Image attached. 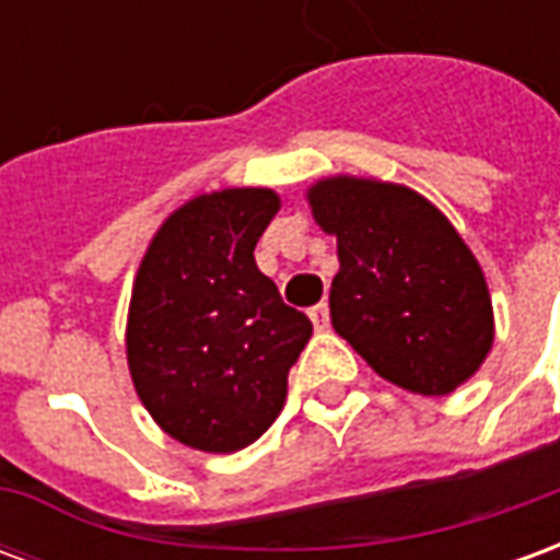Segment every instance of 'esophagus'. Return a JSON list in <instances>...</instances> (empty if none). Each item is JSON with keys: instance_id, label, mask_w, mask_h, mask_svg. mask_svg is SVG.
Returning <instances> with one entry per match:
<instances>
[{"instance_id": "1", "label": "esophagus", "mask_w": 560, "mask_h": 560, "mask_svg": "<svg viewBox=\"0 0 560 560\" xmlns=\"http://www.w3.org/2000/svg\"><path fill=\"white\" fill-rule=\"evenodd\" d=\"M308 317H312V324H315L317 332L329 329V305L327 303L312 305V308H308Z\"/></svg>"}]
</instances>
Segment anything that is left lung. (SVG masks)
<instances>
[{"label": "left lung", "instance_id": "1", "mask_svg": "<svg viewBox=\"0 0 560 560\" xmlns=\"http://www.w3.org/2000/svg\"><path fill=\"white\" fill-rule=\"evenodd\" d=\"M305 200L336 236L332 329L377 375L420 396H450L494 341L482 267L432 200L372 176H324Z\"/></svg>", "mask_w": 560, "mask_h": 560}]
</instances>
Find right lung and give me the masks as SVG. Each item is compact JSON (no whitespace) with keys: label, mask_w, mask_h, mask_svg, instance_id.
Instances as JSON below:
<instances>
[{"label":"right lung","mask_w":560,"mask_h":560,"mask_svg":"<svg viewBox=\"0 0 560 560\" xmlns=\"http://www.w3.org/2000/svg\"><path fill=\"white\" fill-rule=\"evenodd\" d=\"M279 207L272 188L191 197L161 221L135 276L128 372L161 432L200 453H236L267 432L312 339V320L255 264Z\"/></svg>","instance_id":"1"}]
</instances>
